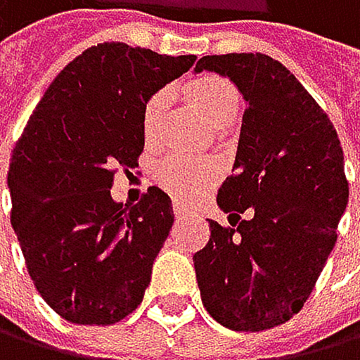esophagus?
Here are the masks:
<instances>
[{"mask_svg":"<svg viewBox=\"0 0 360 360\" xmlns=\"http://www.w3.org/2000/svg\"><path fill=\"white\" fill-rule=\"evenodd\" d=\"M174 214H176L179 219H181V217L186 214V207H184V205H179V203H174Z\"/></svg>","mask_w":360,"mask_h":360,"instance_id":"1","label":"esophagus"}]
</instances>
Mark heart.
I'll return each mask as SVG.
<instances>
[{"instance_id":"b5f03b06","label":"heart","mask_w":360,"mask_h":360,"mask_svg":"<svg viewBox=\"0 0 360 360\" xmlns=\"http://www.w3.org/2000/svg\"><path fill=\"white\" fill-rule=\"evenodd\" d=\"M188 97L199 110L212 121L214 126L234 119L239 108V95L230 82L214 75L199 77L186 86ZM165 108V92L159 90L150 95L141 110V126L146 139H153L157 134L159 121ZM157 181L163 190H168L172 197L190 201L210 186L219 176V165L212 159H199L184 153H174L157 163Z\"/></svg>"}]
</instances>
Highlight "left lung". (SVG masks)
Segmentation results:
<instances>
[{
    "mask_svg": "<svg viewBox=\"0 0 360 360\" xmlns=\"http://www.w3.org/2000/svg\"><path fill=\"white\" fill-rule=\"evenodd\" d=\"M228 77L245 99L232 165L210 221V241L192 257L207 314L236 332L281 326L297 314L336 243L349 188L330 117L283 63L268 55H207L195 72Z\"/></svg>",
    "mask_w": 360,
    "mask_h": 360,
    "instance_id": "left-lung-1",
    "label": "left lung"
}]
</instances>
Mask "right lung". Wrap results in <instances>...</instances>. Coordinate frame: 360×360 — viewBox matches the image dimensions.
I'll return each instance as SVG.
<instances>
[{
    "mask_svg": "<svg viewBox=\"0 0 360 360\" xmlns=\"http://www.w3.org/2000/svg\"><path fill=\"white\" fill-rule=\"evenodd\" d=\"M195 59L92 46L55 77L15 143L11 224L34 288L61 319L110 326L141 303L172 201L153 186L128 207L110 188L119 168L139 165L143 103Z\"/></svg>",
    "mask_w": 360,
    "mask_h": 360,
    "instance_id": "add662e5",
    "label": "right lung"
}]
</instances>
